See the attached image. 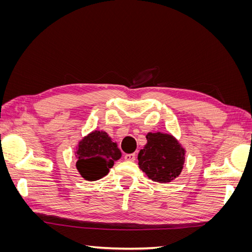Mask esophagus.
Here are the masks:
<instances>
[{
    "instance_id": "obj_1",
    "label": "esophagus",
    "mask_w": 252,
    "mask_h": 252,
    "mask_svg": "<svg viewBox=\"0 0 252 252\" xmlns=\"http://www.w3.org/2000/svg\"><path fill=\"white\" fill-rule=\"evenodd\" d=\"M124 158L126 159V161H130V162H133L135 159V155L134 154H127L124 156Z\"/></svg>"
}]
</instances>
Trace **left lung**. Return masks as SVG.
<instances>
[{"instance_id": "obj_1", "label": "left lung", "mask_w": 252, "mask_h": 252, "mask_svg": "<svg viewBox=\"0 0 252 252\" xmlns=\"http://www.w3.org/2000/svg\"><path fill=\"white\" fill-rule=\"evenodd\" d=\"M147 144L138 156L140 168L147 177L159 183L179 177L185 162V151L172 135L149 132Z\"/></svg>"}]
</instances>
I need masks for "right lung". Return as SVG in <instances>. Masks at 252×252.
Segmentation results:
<instances>
[{"mask_svg":"<svg viewBox=\"0 0 252 252\" xmlns=\"http://www.w3.org/2000/svg\"><path fill=\"white\" fill-rule=\"evenodd\" d=\"M77 155V168L82 177L87 181H96L108 173L121 158V151L107 133L94 131L79 143Z\"/></svg>","mask_w":252,"mask_h":252,"instance_id":"add662e5","label":"right lung"}]
</instances>
